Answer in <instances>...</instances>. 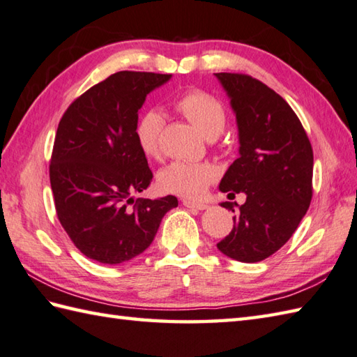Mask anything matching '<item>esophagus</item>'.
Returning a JSON list of instances; mask_svg holds the SVG:
<instances>
[{"label":"esophagus","mask_w":357,"mask_h":357,"mask_svg":"<svg viewBox=\"0 0 357 357\" xmlns=\"http://www.w3.org/2000/svg\"><path fill=\"white\" fill-rule=\"evenodd\" d=\"M183 206L187 208H195V210H207L208 208V204L196 202V201H190V199H183Z\"/></svg>","instance_id":"obj_1"}]
</instances>
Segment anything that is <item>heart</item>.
<instances>
[{"label": "heart", "mask_w": 357, "mask_h": 357, "mask_svg": "<svg viewBox=\"0 0 357 357\" xmlns=\"http://www.w3.org/2000/svg\"><path fill=\"white\" fill-rule=\"evenodd\" d=\"M179 112L198 128L201 135L211 139L224 130L227 115L224 105L216 98L199 90L181 95L176 101ZM164 126V118L159 110H147L139 116L135 126V138L138 147L146 156H156L159 153V139ZM218 178V170L211 164L172 162L159 174V184L162 190L199 198L207 190L210 183Z\"/></svg>", "instance_id": "1"}]
</instances>
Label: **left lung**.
<instances>
[{"mask_svg": "<svg viewBox=\"0 0 357 357\" xmlns=\"http://www.w3.org/2000/svg\"><path fill=\"white\" fill-rule=\"evenodd\" d=\"M236 116L239 158L219 184L222 193H245L231 210L233 230L219 252L239 262L276 253L298 229L312 202L313 150L299 118L282 96L241 73H215ZM234 206H238L236 211Z\"/></svg>", "mask_w": 357, "mask_h": 357, "instance_id": "8db88e82", "label": "left lung"}]
</instances>
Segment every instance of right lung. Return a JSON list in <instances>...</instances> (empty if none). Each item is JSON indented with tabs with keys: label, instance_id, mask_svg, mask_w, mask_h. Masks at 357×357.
<instances>
[{
	"label": "right lung",
	"instance_id": "1",
	"mask_svg": "<svg viewBox=\"0 0 357 357\" xmlns=\"http://www.w3.org/2000/svg\"><path fill=\"white\" fill-rule=\"evenodd\" d=\"M172 75L116 72L75 100L59 121L50 185L59 222L82 255L101 264L133 259L150 247L176 196L135 201L153 173L135 126L146 98Z\"/></svg>",
	"mask_w": 357,
	"mask_h": 357
}]
</instances>
